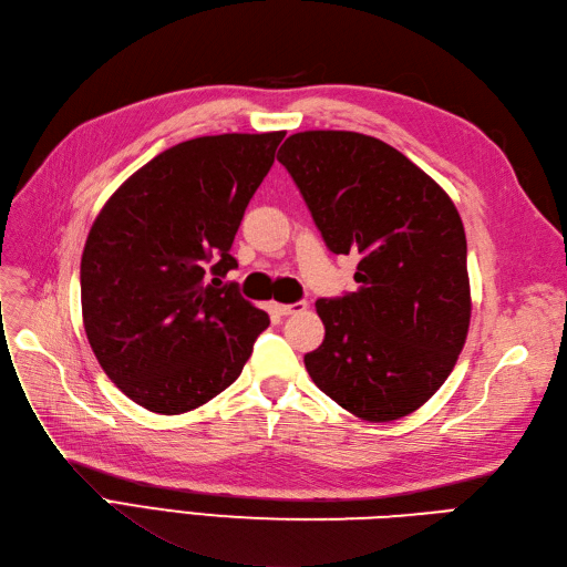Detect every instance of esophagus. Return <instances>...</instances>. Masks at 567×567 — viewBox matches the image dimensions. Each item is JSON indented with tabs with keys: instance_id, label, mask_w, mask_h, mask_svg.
Returning <instances> with one entry per match:
<instances>
[{
	"instance_id": "1",
	"label": "esophagus",
	"mask_w": 567,
	"mask_h": 567,
	"mask_svg": "<svg viewBox=\"0 0 567 567\" xmlns=\"http://www.w3.org/2000/svg\"><path fill=\"white\" fill-rule=\"evenodd\" d=\"M306 301H295V303H270V308L276 310L278 316H291V313H301V310H306Z\"/></svg>"
}]
</instances>
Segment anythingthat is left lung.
<instances>
[{"label": "left lung", "instance_id": "8db88e82", "mask_svg": "<svg viewBox=\"0 0 567 567\" xmlns=\"http://www.w3.org/2000/svg\"><path fill=\"white\" fill-rule=\"evenodd\" d=\"M278 162L327 249L358 254L355 291L318 299L316 386L368 422L422 408L460 358L471 291L460 212L403 153L355 132L291 134Z\"/></svg>", "mask_w": 567, "mask_h": 567}]
</instances>
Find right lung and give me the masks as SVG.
I'll return each mask as SVG.
<instances>
[{
    "mask_svg": "<svg viewBox=\"0 0 567 567\" xmlns=\"http://www.w3.org/2000/svg\"><path fill=\"white\" fill-rule=\"evenodd\" d=\"M285 132L199 136L124 181L89 230L84 332L141 408L190 412L240 377L268 316L224 282L251 195Z\"/></svg>",
    "mask_w": 567,
    "mask_h": 567,
    "instance_id": "obj_1",
    "label": "right lung"
}]
</instances>
